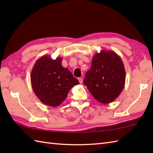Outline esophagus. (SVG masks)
Returning <instances> with one entry per match:
<instances>
[{
  "mask_svg": "<svg viewBox=\"0 0 153 153\" xmlns=\"http://www.w3.org/2000/svg\"><path fill=\"white\" fill-rule=\"evenodd\" d=\"M78 80H79V82L80 83H82V82H83V79L82 78V77H79Z\"/></svg>",
  "mask_w": 153,
  "mask_h": 153,
  "instance_id": "obj_1",
  "label": "esophagus"
}]
</instances>
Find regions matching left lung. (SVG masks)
<instances>
[{
  "instance_id": "8db88e82",
  "label": "left lung",
  "mask_w": 153,
  "mask_h": 153,
  "mask_svg": "<svg viewBox=\"0 0 153 153\" xmlns=\"http://www.w3.org/2000/svg\"><path fill=\"white\" fill-rule=\"evenodd\" d=\"M126 73L122 60L112 51H102L95 55L83 83L97 101L108 104L123 89Z\"/></svg>"
}]
</instances>
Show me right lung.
Listing matches in <instances>:
<instances>
[{"label": "right lung", "mask_w": 153, "mask_h": 153, "mask_svg": "<svg viewBox=\"0 0 153 153\" xmlns=\"http://www.w3.org/2000/svg\"><path fill=\"white\" fill-rule=\"evenodd\" d=\"M33 91L45 105L55 107L66 99L68 92L79 84L68 68L62 66V58L42 56L35 64L31 74Z\"/></svg>", "instance_id": "1"}]
</instances>
